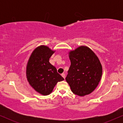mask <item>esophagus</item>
<instances>
[{"label":"esophagus","mask_w":123,"mask_h":123,"mask_svg":"<svg viewBox=\"0 0 123 123\" xmlns=\"http://www.w3.org/2000/svg\"><path fill=\"white\" fill-rule=\"evenodd\" d=\"M61 76H62V77H63V78H65V73H62V74H61Z\"/></svg>","instance_id":"34e87169"}]
</instances>
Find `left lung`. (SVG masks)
<instances>
[{"label":"left lung","mask_w":123,"mask_h":123,"mask_svg":"<svg viewBox=\"0 0 123 123\" xmlns=\"http://www.w3.org/2000/svg\"><path fill=\"white\" fill-rule=\"evenodd\" d=\"M70 68L66 81L72 91L80 97L90 94L98 85L102 66L97 55L90 48L81 46L69 52Z\"/></svg>","instance_id":"1"}]
</instances>
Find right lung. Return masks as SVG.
<instances>
[{"instance_id":"add662e5","label":"right lung","mask_w":123,"mask_h":123,"mask_svg":"<svg viewBox=\"0 0 123 123\" xmlns=\"http://www.w3.org/2000/svg\"><path fill=\"white\" fill-rule=\"evenodd\" d=\"M54 52L44 45L39 46L31 54L26 65V74L29 84L43 95L51 94L57 83L64 80L49 62Z\"/></svg>"}]
</instances>
